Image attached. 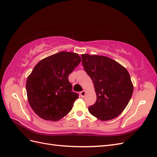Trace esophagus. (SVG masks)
Wrapping results in <instances>:
<instances>
[{"instance_id": "esophagus-1", "label": "esophagus", "mask_w": 157, "mask_h": 157, "mask_svg": "<svg viewBox=\"0 0 157 157\" xmlns=\"http://www.w3.org/2000/svg\"><path fill=\"white\" fill-rule=\"evenodd\" d=\"M80 96H81L82 97H84L85 95H86V91H85V90H83V91L80 92Z\"/></svg>"}]
</instances>
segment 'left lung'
Instances as JSON below:
<instances>
[{"mask_svg":"<svg viewBox=\"0 0 157 157\" xmlns=\"http://www.w3.org/2000/svg\"><path fill=\"white\" fill-rule=\"evenodd\" d=\"M81 57L97 96L96 103L88 107L90 113L102 121L117 117L129 103L134 90L129 73L108 57L86 54Z\"/></svg>","mask_w":157,"mask_h":157,"instance_id":"obj_1","label":"left lung"}]
</instances>
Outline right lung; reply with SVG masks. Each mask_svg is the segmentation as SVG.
I'll use <instances>...</instances> for the list:
<instances>
[{
    "label": "right lung",
    "instance_id": "right-lung-1",
    "mask_svg": "<svg viewBox=\"0 0 157 157\" xmlns=\"http://www.w3.org/2000/svg\"><path fill=\"white\" fill-rule=\"evenodd\" d=\"M80 61L77 54L60 52L39 61L27 77L28 101L42 119L58 121L72 109L78 94L72 91L68 77Z\"/></svg>",
    "mask_w": 157,
    "mask_h": 157
}]
</instances>
